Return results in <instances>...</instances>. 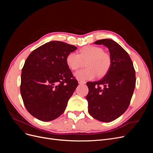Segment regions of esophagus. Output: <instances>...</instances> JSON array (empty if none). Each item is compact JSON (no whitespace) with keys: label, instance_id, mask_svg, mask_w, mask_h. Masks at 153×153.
<instances>
[{"label":"esophagus","instance_id":"1","mask_svg":"<svg viewBox=\"0 0 153 153\" xmlns=\"http://www.w3.org/2000/svg\"><path fill=\"white\" fill-rule=\"evenodd\" d=\"M78 84H85V81H83V80H78Z\"/></svg>","mask_w":153,"mask_h":153}]
</instances>
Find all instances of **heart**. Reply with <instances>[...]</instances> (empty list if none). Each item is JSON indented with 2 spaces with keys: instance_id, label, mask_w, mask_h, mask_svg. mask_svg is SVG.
Here are the masks:
<instances>
[{
  "instance_id": "b5f03b06",
  "label": "heart",
  "mask_w": 153,
  "mask_h": 153,
  "mask_svg": "<svg viewBox=\"0 0 153 153\" xmlns=\"http://www.w3.org/2000/svg\"><path fill=\"white\" fill-rule=\"evenodd\" d=\"M68 67L73 71L84 66L85 68L75 73L78 80H92L96 76H105L112 67V57L103 49L96 46H85L78 51V53H69L66 57Z\"/></svg>"
}]
</instances>
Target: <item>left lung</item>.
Here are the masks:
<instances>
[{"instance_id": "1", "label": "left lung", "mask_w": 153, "mask_h": 153, "mask_svg": "<svg viewBox=\"0 0 153 153\" xmlns=\"http://www.w3.org/2000/svg\"><path fill=\"white\" fill-rule=\"evenodd\" d=\"M94 43L108 48L112 64L102 79L87 83L88 111L94 119L107 123L121 116L128 108L135 87V70L128 53L114 41L103 39Z\"/></svg>"}]
</instances>
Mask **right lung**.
<instances>
[{
    "label": "right lung",
    "instance_id": "right-lung-1",
    "mask_svg": "<svg viewBox=\"0 0 153 153\" xmlns=\"http://www.w3.org/2000/svg\"><path fill=\"white\" fill-rule=\"evenodd\" d=\"M75 46L50 41L32 52L21 75L20 92L27 111L42 121L57 119L78 85L66 62Z\"/></svg>",
    "mask_w": 153,
    "mask_h": 153
}]
</instances>
